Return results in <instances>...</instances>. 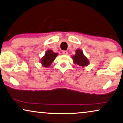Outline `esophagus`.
Returning a JSON list of instances; mask_svg holds the SVG:
<instances>
[{"label": "esophagus", "mask_w": 123, "mask_h": 123, "mask_svg": "<svg viewBox=\"0 0 123 123\" xmlns=\"http://www.w3.org/2000/svg\"><path fill=\"white\" fill-rule=\"evenodd\" d=\"M62 54L63 55H68V52L66 50H63L62 52Z\"/></svg>", "instance_id": "34e87169"}]
</instances>
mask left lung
I'll use <instances>...</instances> for the list:
<instances>
[{
	"label": "left lung",
	"instance_id": "left-lung-1",
	"mask_svg": "<svg viewBox=\"0 0 123 123\" xmlns=\"http://www.w3.org/2000/svg\"><path fill=\"white\" fill-rule=\"evenodd\" d=\"M73 62L81 67L87 66L89 64V61L86 55H84L82 50L78 49L75 50V55L72 56Z\"/></svg>",
	"mask_w": 123,
	"mask_h": 123
}]
</instances>
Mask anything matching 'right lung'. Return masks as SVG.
<instances>
[{
	"label": "right lung",
	"mask_w": 123,
	"mask_h": 123,
	"mask_svg": "<svg viewBox=\"0 0 123 123\" xmlns=\"http://www.w3.org/2000/svg\"><path fill=\"white\" fill-rule=\"evenodd\" d=\"M57 55H58V53L53 52V50L51 49L47 50L44 55L41 58L40 61L41 64L44 68H48L50 66Z\"/></svg>",
	"instance_id": "add662e5"
}]
</instances>
